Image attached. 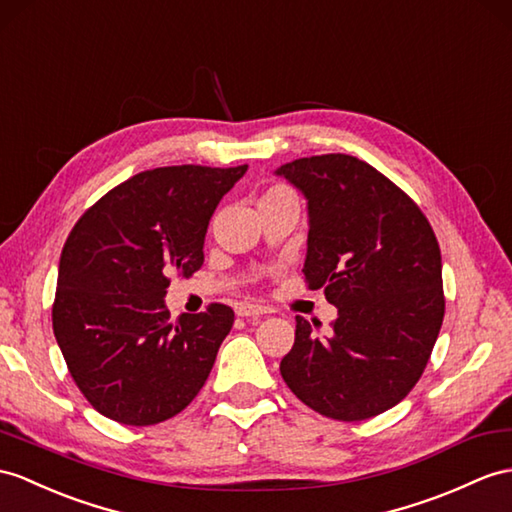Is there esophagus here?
I'll list each match as a JSON object with an SVG mask.
<instances>
[{
	"instance_id": "obj_1",
	"label": "esophagus",
	"mask_w": 512,
	"mask_h": 512,
	"mask_svg": "<svg viewBox=\"0 0 512 512\" xmlns=\"http://www.w3.org/2000/svg\"><path fill=\"white\" fill-rule=\"evenodd\" d=\"M265 313H267V308L260 306V304H254V302H243V304L236 306V315H239V317H260Z\"/></svg>"
}]
</instances>
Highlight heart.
Masks as SVG:
<instances>
[{
    "label": "heart",
    "mask_w": 512,
    "mask_h": 512,
    "mask_svg": "<svg viewBox=\"0 0 512 512\" xmlns=\"http://www.w3.org/2000/svg\"><path fill=\"white\" fill-rule=\"evenodd\" d=\"M282 191H289L286 189V186H280V184H273V186H269V189L265 191V195H273V193H282ZM263 195V197H265Z\"/></svg>",
    "instance_id": "1"
}]
</instances>
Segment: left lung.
Masks as SVG:
<instances>
[{"mask_svg":"<svg viewBox=\"0 0 512 512\" xmlns=\"http://www.w3.org/2000/svg\"><path fill=\"white\" fill-rule=\"evenodd\" d=\"M278 176L308 199L304 282L339 308L328 336L295 317L282 378L323 417H376L413 391L439 336V241L413 199L356 156L297 158Z\"/></svg>","mask_w":512,"mask_h":512,"instance_id":"1","label":"left lung"}]
</instances>
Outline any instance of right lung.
<instances>
[{
	"label": "right lung",
	"instance_id": "right-lung-1",
	"mask_svg": "<svg viewBox=\"0 0 512 512\" xmlns=\"http://www.w3.org/2000/svg\"><path fill=\"white\" fill-rule=\"evenodd\" d=\"M247 165L158 167L121 182L86 210L62 247L54 334L89 404L126 426L178 415L202 389L234 310L208 304L176 323L171 276L204 265V236Z\"/></svg>",
	"mask_w": 512,
	"mask_h": 512
}]
</instances>
